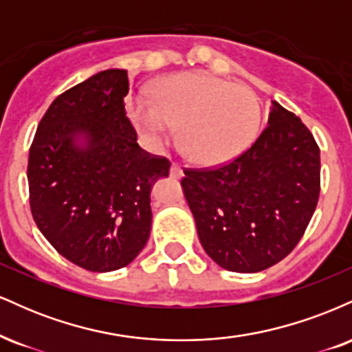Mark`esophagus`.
I'll list each match as a JSON object with an SVG mask.
<instances>
[{
  "label": "esophagus",
  "mask_w": 352,
  "mask_h": 352,
  "mask_svg": "<svg viewBox=\"0 0 352 352\" xmlns=\"http://www.w3.org/2000/svg\"><path fill=\"white\" fill-rule=\"evenodd\" d=\"M170 177L172 179H182V177H184V170H182L179 165L172 164L170 165Z\"/></svg>",
  "instance_id": "esophagus-1"
}]
</instances>
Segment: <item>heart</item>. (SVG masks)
Instances as JSON below:
<instances>
[{"mask_svg":"<svg viewBox=\"0 0 352 352\" xmlns=\"http://www.w3.org/2000/svg\"><path fill=\"white\" fill-rule=\"evenodd\" d=\"M129 116L152 147L170 142L180 125L182 151L204 167L227 164L252 145L261 122L258 98L243 84L192 71L157 82L152 99L129 104Z\"/></svg>","mask_w":352,"mask_h":352,"instance_id":"heart-1","label":"heart"}]
</instances>
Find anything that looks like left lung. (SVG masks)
<instances>
[{
	"instance_id": "obj_1",
	"label": "left lung",
	"mask_w": 352,
	"mask_h": 352,
	"mask_svg": "<svg viewBox=\"0 0 352 352\" xmlns=\"http://www.w3.org/2000/svg\"><path fill=\"white\" fill-rule=\"evenodd\" d=\"M319 147L300 117L272 100L268 127L238 159L185 170V199L205 253L221 268L258 273L301 240L319 197Z\"/></svg>"
}]
</instances>
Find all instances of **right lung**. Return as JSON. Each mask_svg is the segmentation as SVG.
<instances>
[{
    "mask_svg": "<svg viewBox=\"0 0 352 352\" xmlns=\"http://www.w3.org/2000/svg\"><path fill=\"white\" fill-rule=\"evenodd\" d=\"M125 69H107L58 96L28 160L31 213L56 252L96 273L124 268L151 235L152 185L170 164L137 144L125 117Z\"/></svg>",
    "mask_w": 352,
    "mask_h": 352,
    "instance_id": "add662e5",
    "label": "right lung"
}]
</instances>
